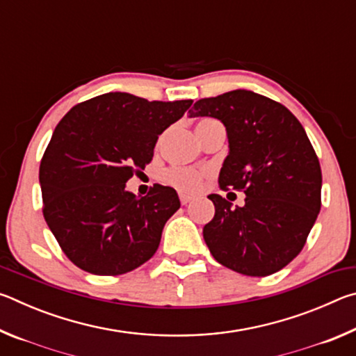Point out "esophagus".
I'll return each instance as SVG.
<instances>
[{
	"mask_svg": "<svg viewBox=\"0 0 356 356\" xmlns=\"http://www.w3.org/2000/svg\"><path fill=\"white\" fill-rule=\"evenodd\" d=\"M179 197H180V202H182L184 206H186V204L193 201V196L191 195H185V193H180Z\"/></svg>",
	"mask_w": 356,
	"mask_h": 356,
	"instance_id": "1",
	"label": "esophagus"
}]
</instances>
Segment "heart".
<instances>
[{"mask_svg": "<svg viewBox=\"0 0 356 356\" xmlns=\"http://www.w3.org/2000/svg\"><path fill=\"white\" fill-rule=\"evenodd\" d=\"M210 122H215V119H202L201 122L197 124V127ZM207 176V170H196V168L190 166H170L161 171L160 179L163 180L166 185H170L179 191L196 193L202 188L204 180H206Z\"/></svg>", "mask_w": 356, "mask_h": 356, "instance_id": "1", "label": "heart"}]
</instances>
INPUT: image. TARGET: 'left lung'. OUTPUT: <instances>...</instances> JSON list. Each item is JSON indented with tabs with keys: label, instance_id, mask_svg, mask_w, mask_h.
I'll use <instances>...</instances> for the list:
<instances>
[{
	"label": "left lung",
	"instance_id": "1",
	"mask_svg": "<svg viewBox=\"0 0 356 356\" xmlns=\"http://www.w3.org/2000/svg\"><path fill=\"white\" fill-rule=\"evenodd\" d=\"M196 116L225 124L220 188L246 195L236 209L209 196L215 216L202 234L210 252L246 276L280 272L303 250L322 204L321 163L303 125L284 105L245 89L197 100L190 111Z\"/></svg>",
	"mask_w": 356,
	"mask_h": 356
}]
</instances>
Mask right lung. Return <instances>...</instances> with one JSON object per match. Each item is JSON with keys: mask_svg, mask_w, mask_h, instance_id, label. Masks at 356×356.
I'll list each match as a JSON object with an SVG mask.
<instances>
[{"mask_svg": "<svg viewBox=\"0 0 356 356\" xmlns=\"http://www.w3.org/2000/svg\"><path fill=\"white\" fill-rule=\"evenodd\" d=\"M191 104L108 92L75 105L56 125L40 161L42 212L78 268L116 276L155 254L180 207L177 193L155 184L136 196L125 182L150 163L159 135Z\"/></svg>", "mask_w": 356, "mask_h": 356, "instance_id": "right-lung-1", "label": "right lung"}]
</instances>
